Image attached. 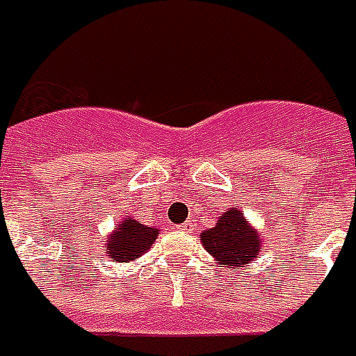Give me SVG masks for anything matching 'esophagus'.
I'll return each instance as SVG.
<instances>
[{
    "label": "esophagus",
    "instance_id": "34e87169",
    "mask_svg": "<svg viewBox=\"0 0 356 356\" xmlns=\"http://www.w3.org/2000/svg\"><path fill=\"white\" fill-rule=\"evenodd\" d=\"M179 230L192 232V230H194V220H185L183 225H179Z\"/></svg>",
    "mask_w": 356,
    "mask_h": 356
}]
</instances>
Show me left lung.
Segmentation results:
<instances>
[{
	"label": "left lung",
	"instance_id": "left-lung-1",
	"mask_svg": "<svg viewBox=\"0 0 356 356\" xmlns=\"http://www.w3.org/2000/svg\"><path fill=\"white\" fill-rule=\"evenodd\" d=\"M200 238L205 251L211 254L217 264H222V268H241L251 264L252 260L259 259L262 251L260 234L249 225V220L238 207L222 213L217 225L202 232Z\"/></svg>",
	"mask_w": 356,
	"mask_h": 356
}]
</instances>
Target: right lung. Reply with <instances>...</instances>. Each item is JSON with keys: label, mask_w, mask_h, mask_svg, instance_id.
<instances>
[{"label": "right lung", "mask_w": 356, "mask_h": 356, "mask_svg": "<svg viewBox=\"0 0 356 356\" xmlns=\"http://www.w3.org/2000/svg\"><path fill=\"white\" fill-rule=\"evenodd\" d=\"M158 228L141 225L136 218H124L122 225L115 226V232L107 238V257L115 262H131L147 252L154 243Z\"/></svg>", "instance_id": "add662e5"}]
</instances>
